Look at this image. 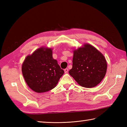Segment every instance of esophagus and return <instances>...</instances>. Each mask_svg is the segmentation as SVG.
Masks as SVG:
<instances>
[{
    "label": "esophagus",
    "mask_w": 127,
    "mask_h": 127,
    "mask_svg": "<svg viewBox=\"0 0 127 127\" xmlns=\"http://www.w3.org/2000/svg\"><path fill=\"white\" fill-rule=\"evenodd\" d=\"M68 71H69V69L68 68H66L64 69V72H65V73H68Z\"/></svg>",
    "instance_id": "esophagus-1"
}]
</instances>
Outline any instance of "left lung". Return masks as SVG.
Listing matches in <instances>:
<instances>
[{
	"label": "left lung",
	"mask_w": 127,
	"mask_h": 127,
	"mask_svg": "<svg viewBox=\"0 0 127 127\" xmlns=\"http://www.w3.org/2000/svg\"><path fill=\"white\" fill-rule=\"evenodd\" d=\"M107 63L103 55L90 44L74 51L72 68L69 74L82 87L92 88L105 76Z\"/></svg>",
	"instance_id": "obj_1"
}]
</instances>
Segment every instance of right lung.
I'll return each instance as SVG.
<instances>
[{
    "mask_svg": "<svg viewBox=\"0 0 127 127\" xmlns=\"http://www.w3.org/2000/svg\"><path fill=\"white\" fill-rule=\"evenodd\" d=\"M27 84L36 93H44L55 88L64 73L50 48L40 47L25 58L22 66Z\"/></svg>",
    "mask_w": 127,
    "mask_h": 127,
    "instance_id": "obj_1",
    "label": "right lung"
}]
</instances>
